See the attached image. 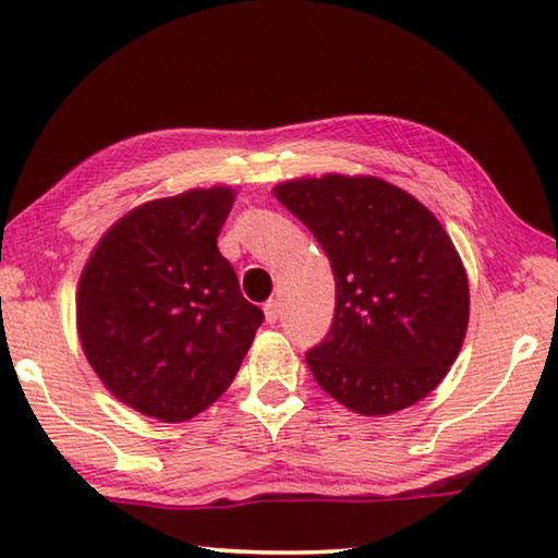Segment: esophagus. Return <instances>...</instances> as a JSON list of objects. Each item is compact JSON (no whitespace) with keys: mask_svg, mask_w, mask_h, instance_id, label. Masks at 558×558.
Listing matches in <instances>:
<instances>
[{"mask_svg":"<svg viewBox=\"0 0 558 558\" xmlns=\"http://www.w3.org/2000/svg\"><path fill=\"white\" fill-rule=\"evenodd\" d=\"M263 313H266V319H268L270 325H276L278 317H280V302L278 300H268L266 305H263Z\"/></svg>","mask_w":558,"mask_h":558,"instance_id":"34e87169","label":"esophagus"}]
</instances>
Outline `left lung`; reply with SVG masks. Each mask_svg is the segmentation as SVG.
I'll return each mask as SVG.
<instances>
[{"mask_svg":"<svg viewBox=\"0 0 558 558\" xmlns=\"http://www.w3.org/2000/svg\"><path fill=\"white\" fill-rule=\"evenodd\" d=\"M332 263L335 317L305 354L323 389L362 415L409 409L448 374L470 317L468 276L426 206L376 177L276 186Z\"/></svg>","mask_w":558,"mask_h":558,"instance_id":"obj_1","label":"left lung"}]
</instances>
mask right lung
Segmentation results:
<instances>
[{
  "mask_svg": "<svg viewBox=\"0 0 558 558\" xmlns=\"http://www.w3.org/2000/svg\"><path fill=\"white\" fill-rule=\"evenodd\" d=\"M229 186L137 206L102 235L75 300L78 337L106 389L179 423L229 389L263 323L216 239Z\"/></svg>",
  "mask_w": 558,
  "mask_h": 558,
  "instance_id": "add662e5",
  "label": "right lung"
}]
</instances>
